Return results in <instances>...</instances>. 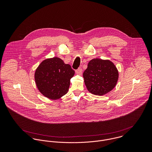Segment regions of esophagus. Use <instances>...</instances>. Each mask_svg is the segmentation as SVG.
I'll list each match as a JSON object with an SVG mask.
<instances>
[{
	"instance_id": "esophagus-1",
	"label": "esophagus",
	"mask_w": 152,
	"mask_h": 152,
	"mask_svg": "<svg viewBox=\"0 0 152 152\" xmlns=\"http://www.w3.org/2000/svg\"><path fill=\"white\" fill-rule=\"evenodd\" d=\"M75 72H76V73H77V74L81 75V74H82V72H83V69H82L81 68H78V69L75 71Z\"/></svg>"
}]
</instances>
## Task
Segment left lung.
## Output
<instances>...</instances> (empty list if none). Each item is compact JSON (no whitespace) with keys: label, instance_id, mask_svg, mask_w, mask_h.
Wrapping results in <instances>:
<instances>
[{"label":"left lung","instance_id":"8db88e82","mask_svg":"<svg viewBox=\"0 0 152 152\" xmlns=\"http://www.w3.org/2000/svg\"><path fill=\"white\" fill-rule=\"evenodd\" d=\"M87 90L92 94L102 96L108 94L116 87L119 72L109 60L94 58L88 64L83 73Z\"/></svg>","mask_w":152,"mask_h":152}]
</instances>
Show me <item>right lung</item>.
Here are the masks:
<instances>
[{
	"mask_svg": "<svg viewBox=\"0 0 152 152\" xmlns=\"http://www.w3.org/2000/svg\"><path fill=\"white\" fill-rule=\"evenodd\" d=\"M74 74L71 65L54 57L45 59L37 66L34 80L38 90L43 96L56 100L68 92L70 80Z\"/></svg>",
	"mask_w": 152,
	"mask_h": 152,
	"instance_id": "right-lung-1",
	"label": "right lung"
}]
</instances>
